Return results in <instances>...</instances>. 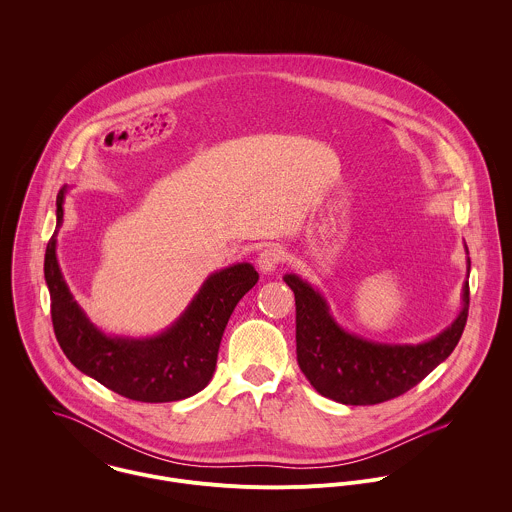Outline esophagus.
Instances as JSON below:
<instances>
[{"instance_id": "obj_1", "label": "esophagus", "mask_w": 512, "mask_h": 512, "mask_svg": "<svg viewBox=\"0 0 512 512\" xmlns=\"http://www.w3.org/2000/svg\"><path fill=\"white\" fill-rule=\"evenodd\" d=\"M284 262V250L280 246H268L258 254V268L264 274H272Z\"/></svg>"}]
</instances>
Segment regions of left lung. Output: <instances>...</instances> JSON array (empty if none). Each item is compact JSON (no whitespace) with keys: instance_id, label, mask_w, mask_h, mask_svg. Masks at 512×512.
<instances>
[{"instance_id":"8db88e82","label":"left lung","mask_w":512,"mask_h":512,"mask_svg":"<svg viewBox=\"0 0 512 512\" xmlns=\"http://www.w3.org/2000/svg\"><path fill=\"white\" fill-rule=\"evenodd\" d=\"M463 246L469 278L471 260ZM284 282L295 295L297 365L321 396L347 406L378 404L408 392L453 353L467 323V280L457 317L422 343H382L351 333L315 286L297 274H286Z\"/></svg>"}]
</instances>
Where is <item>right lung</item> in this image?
<instances>
[{
	"label": "right lung",
	"instance_id": "1",
	"mask_svg": "<svg viewBox=\"0 0 512 512\" xmlns=\"http://www.w3.org/2000/svg\"><path fill=\"white\" fill-rule=\"evenodd\" d=\"M63 187L57 226L45 250V282L57 341L80 372L112 392L138 402H173L201 392L213 378L220 339L236 303L258 282L250 262H236L207 276L183 313L149 337L110 335L96 327L63 276L57 234L65 217Z\"/></svg>",
	"mask_w": 512,
	"mask_h": 512
}]
</instances>
